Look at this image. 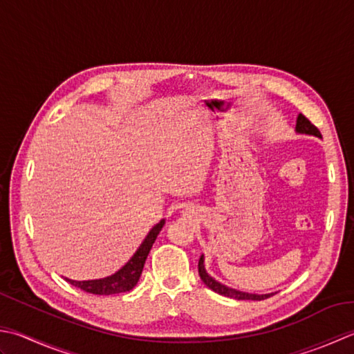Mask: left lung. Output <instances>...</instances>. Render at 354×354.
<instances>
[{"label": "left lung", "mask_w": 354, "mask_h": 354, "mask_svg": "<svg viewBox=\"0 0 354 354\" xmlns=\"http://www.w3.org/2000/svg\"><path fill=\"white\" fill-rule=\"evenodd\" d=\"M296 131H299V133H307V135H315V136H317V138H322L319 129H317V127L315 126V124H311V121L308 120V118L304 116L302 113H301L299 116H297ZM198 272H199L201 279H203V282L205 283L207 287L212 288L213 292L223 295V296L233 297V299H238V301H242V299H247V301H262V299H267V297L272 296V295H252V293H244V292H238V290H233V288H228V287L223 286V283L218 282V281H214V279L212 278V276L205 272L203 256H201L199 262H198Z\"/></svg>", "instance_id": "1"}]
</instances>
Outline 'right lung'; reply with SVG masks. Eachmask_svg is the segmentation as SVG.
Listing matches in <instances>:
<instances>
[{
    "mask_svg": "<svg viewBox=\"0 0 354 354\" xmlns=\"http://www.w3.org/2000/svg\"><path fill=\"white\" fill-rule=\"evenodd\" d=\"M164 225V221L158 223L149 232L147 236H145L144 242L138 248L136 253L131 256V259L124 266L121 270L109 278L104 279H95V281H72V279H66L67 282H71L73 287H78L81 290H84L87 293L92 295H118V293H126L130 292L133 288L138 281L141 278L142 268L145 264V259H147L151 245L158 236V233L161 232V228Z\"/></svg>",
    "mask_w": 354,
    "mask_h": 354,
    "instance_id": "add662e5",
    "label": "right lung"
}]
</instances>
